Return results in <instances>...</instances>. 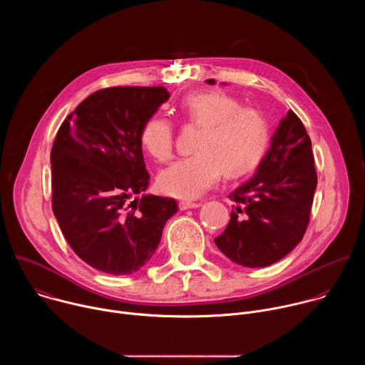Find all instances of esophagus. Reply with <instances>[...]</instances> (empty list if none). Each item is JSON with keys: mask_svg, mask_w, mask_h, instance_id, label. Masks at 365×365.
Returning a JSON list of instances; mask_svg holds the SVG:
<instances>
[{"mask_svg": "<svg viewBox=\"0 0 365 365\" xmlns=\"http://www.w3.org/2000/svg\"><path fill=\"white\" fill-rule=\"evenodd\" d=\"M200 206V203H197V202H189V200H182L180 203H179V207L182 211H186V210H192V207H199Z\"/></svg>", "mask_w": 365, "mask_h": 365, "instance_id": "34e87169", "label": "esophagus"}]
</instances>
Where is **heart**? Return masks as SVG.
Masks as SVG:
<instances>
[{
	"mask_svg": "<svg viewBox=\"0 0 365 365\" xmlns=\"http://www.w3.org/2000/svg\"><path fill=\"white\" fill-rule=\"evenodd\" d=\"M182 110L203 128L195 155L176 162L159 176L160 189L179 199H196L214 187L222 176L237 178L251 170L269 144V123L254 108L220 91L189 95ZM141 143L153 158L166 163L175 153V133L169 120L154 115L143 127Z\"/></svg>",
	"mask_w": 365,
	"mask_h": 365,
	"instance_id": "obj_1",
	"label": "heart"
}]
</instances>
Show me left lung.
Returning <instances> with one entry per match:
<instances>
[{"label":"left lung","mask_w":365,"mask_h":365,"mask_svg":"<svg viewBox=\"0 0 365 365\" xmlns=\"http://www.w3.org/2000/svg\"><path fill=\"white\" fill-rule=\"evenodd\" d=\"M317 183L310 138L299 117L289 111L255 175L230 193L235 205L230 224L215 238L217 247L242 267L279 262L304 235Z\"/></svg>","instance_id":"obj_1"}]
</instances>
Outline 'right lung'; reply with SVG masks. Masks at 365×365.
Returning a JSON list of instances; mask_svg holds the SVG:
<instances>
[{
	"instance_id": "right-lung-1",
	"label": "right lung",
	"mask_w": 365,
	"mask_h": 365,
	"mask_svg": "<svg viewBox=\"0 0 365 365\" xmlns=\"http://www.w3.org/2000/svg\"><path fill=\"white\" fill-rule=\"evenodd\" d=\"M169 96L165 86L96 91L63 121L51 147L53 214L76 255L99 272L143 269L179 211L175 199L145 193L141 150L144 124Z\"/></svg>"
}]
</instances>
